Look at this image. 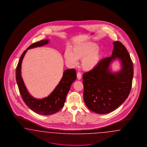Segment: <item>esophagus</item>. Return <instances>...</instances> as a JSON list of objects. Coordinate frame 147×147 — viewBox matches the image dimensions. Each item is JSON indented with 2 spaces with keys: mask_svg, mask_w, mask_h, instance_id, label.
Masks as SVG:
<instances>
[{
  "mask_svg": "<svg viewBox=\"0 0 147 147\" xmlns=\"http://www.w3.org/2000/svg\"><path fill=\"white\" fill-rule=\"evenodd\" d=\"M77 78L79 80H80L81 79V74L80 72H78L77 73Z\"/></svg>",
  "mask_w": 147,
  "mask_h": 147,
  "instance_id": "34e87169",
  "label": "esophagus"
}]
</instances>
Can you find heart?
I'll use <instances>...</instances> for the list:
<instances>
[{"label":"heart","mask_w":147,"mask_h":147,"mask_svg":"<svg viewBox=\"0 0 147 147\" xmlns=\"http://www.w3.org/2000/svg\"><path fill=\"white\" fill-rule=\"evenodd\" d=\"M65 58L68 63L76 65L78 59H82L81 66L86 71H89L96 66L100 59L98 46L94 43L87 42L76 46L73 52L67 51Z\"/></svg>","instance_id":"b5f03b06"}]
</instances>
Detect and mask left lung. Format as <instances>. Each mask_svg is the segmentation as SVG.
<instances>
[{
    "instance_id": "obj_1",
    "label": "left lung",
    "mask_w": 147,
    "mask_h": 147,
    "mask_svg": "<svg viewBox=\"0 0 147 147\" xmlns=\"http://www.w3.org/2000/svg\"><path fill=\"white\" fill-rule=\"evenodd\" d=\"M113 44L111 57L102 59L82 76L85 103L90 111L100 114L114 111L124 102L132 86L133 66L129 53L120 41ZM116 58L121 60L123 69L118 73L111 74L109 65Z\"/></svg>"
}]
</instances>
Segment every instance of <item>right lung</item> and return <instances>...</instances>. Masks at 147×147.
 Wrapping results in <instances>:
<instances>
[{"label": "right lung", "instance_id": "right-lung-1", "mask_svg": "<svg viewBox=\"0 0 147 147\" xmlns=\"http://www.w3.org/2000/svg\"><path fill=\"white\" fill-rule=\"evenodd\" d=\"M48 42L49 40L46 39L36 42L30 45L22 54L16 69V81L22 100L32 111L43 115L53 114L63 107L71 86L76 79L75 69H68L64 71L60 82L47 98L36 99L33 98L28 93L21 76V65L22 59L27 49L41 46L48 44Z\"/></svg>", "mask_w": 147, "mask_h": 147}]
</instances>
